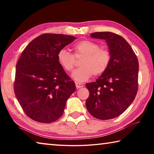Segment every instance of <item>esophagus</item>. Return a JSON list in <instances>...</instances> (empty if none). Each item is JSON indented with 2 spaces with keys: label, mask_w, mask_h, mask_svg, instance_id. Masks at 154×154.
I'll return each mask as SVG.
<instances>
[{
  "label": "esophagus",
  "mask_w": 154,
  "mask_h": 154,
  "mask_svg": "<svg viewBox=\"0 0 154 154\" xmlns=\"http://www.w3.org/2000/svg\"><path fill=\"white\" fill-rule=\"evenodd\" d=\"M75 85H76V88H77V89H79V88L83 87V85L82 84V83H75Z\"/></svg>",
  "instance_id": "1"
}]
</instances>
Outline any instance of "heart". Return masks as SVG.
<instances>
[{"mask_svg": "<svg viewBox=\"0 0 154 154\" xmlns=\"http://www.w3.org/2000/svg\"><path fill=\"white\" fill-rule=\"evenodd\" d=\"M74 54L62 49L58 51L57 58L60 66L65 71L71 72L76 64V60L80 61V68L77 69L72 77L78 82H83L95 76L104 73L108 69L111 62V54L105 49L100 48V45L94 41L83 40L75 44L72 48Z\"/></svg>", "mask_w": 154, "mask_h": 154, "instance_id": "b5f03b06", "label": "heart"}]
</instances>
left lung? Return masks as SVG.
<instances>
[{"mask_svg":"<svg viewBox=\"0 0 154 154\" xmlns=\"http://www.w3.org/2000/svg\"><path fill=\"white\" fill-rule=\"evenodd\" d=\"M91 37L106 41L111 62L106 71L85 86L90 92L85 105L94 118L106 120L118 117L137 95L139 62L129 43L117 34L99 32Z\"/></svg>","mask_w":154,"mask_h":154,"instance_id":"8db88e82","label":"left lung"}]
</instances>
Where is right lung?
<instances>
[{"label":"right lung","mask_w":154,"mask_h":154,"mask_svg":"<svg viewBox=\"0 0 154 154\" xmlns=\"http://www.w3.org/2000/svg\"><path fill=\"white\" fill-rule=\"evenodd\" d=\"M76 37L43 34L26 46L16 65L14 92L23 110L33 120L51 123L63 113L75 90L58 61V51Z\"/></svg>","instance_id":"add662e5"}]
</instances>
